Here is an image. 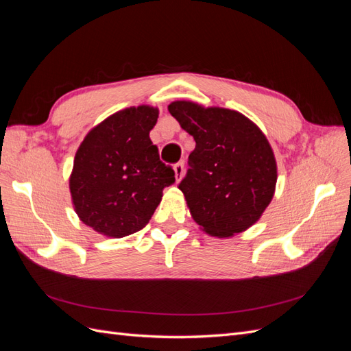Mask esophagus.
I'll return each mask as SVG.
<instances>
[{
	"label": "esophagus",
	"instance_id": "34e87169",
	"mask_svg": "<svg viewBox=\"0 0 351 351\" xmlns=\"http://www.w3.org/2000/svg\"><path fill=\"white\" fill-rule=\"evenodd\" d=\"M174 173H176V180H177V182H180V180L183 178V174H184V164L177 162L174 165Z\"/></svg>",
	"mask_w": 351,
	"mask_h": 351
}]
</instances>
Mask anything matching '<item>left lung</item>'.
<instances>
[{"mask_svg":"<svg viewBox=\"0 0 351 351\" xmlns=\"http://www.w3.org/2000/svg\"><path fill=\"white\" fill-rule=\"evenodd\" d=\"M168 111L196 142L178 184L193 219L218 237L253 226L269 205L277 183L267 137L237 111L187 101L169 104Z\"/></svg>","mask_w":351,"mask_h":351,"instance_id":"8db88e82","label":"left lung"}]
</instances>
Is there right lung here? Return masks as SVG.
<instances>
[{
  "label": "right lung",
  "mask_w": 351,
  "mask_h": 351,
  "mask_svg": "<svg viewBox=\"0 0 351 351\" xmlns=\"http://www.w3.org/2000/svg\"><path fill=\"white\" fill-rule=\"evenodd\" d=\"M158 110L137 107L108 117L84 137L74 156L70 192L84 224L110 237L141 231L176 182L149 132Z\"/></svg>",
  "instance_id": "add662e5"
}]
</instances>
